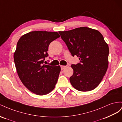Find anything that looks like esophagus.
I'll list each match as a JSON object with an SVG mask.
<instances>
[{
    "label": "esophagus",
    "mask_w": 122,
    "mask_h": 122,
    "mask_svg": "<svg viewBox=\"0 0 122 122\" xmlns=\"http://www.w3.org/2000/svg\"><path fill=\"white\" fill-rule=\"evenodd\" d=\"M65 67H66V66H64V65H61V70H63V69H64Z\"/></svg>",
    "instance_id": "obj_1"
}]
</instances>
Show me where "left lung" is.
Here are the masks:
<instances>
[{
  "instance_id": "obj_1",
  "label": "left lung",
  "mask_w": 122,
  "mask_h": 122,
  "mask_svg": "<svg viewBox=\"0 0 122 122\" xmlns=\"http://www.w3.org/2000/svg\"><path fill=\"white\" fill-rule=\"evenodd\" d=\"M72 56L79 57L80 63L72 64V86L79 91L96 88L105 76L108 66L109 47L98 30L86 27L59 31Z\"/></svg>"
}]
</instances>
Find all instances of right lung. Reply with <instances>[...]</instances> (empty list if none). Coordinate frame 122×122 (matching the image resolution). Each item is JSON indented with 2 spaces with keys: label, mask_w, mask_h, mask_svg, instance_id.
<instances>
[{
  "label": "right lung",
  "mask_w": 122,
  "mask_h": 122,
  "mask_svg": "<svg viewBox=\"0 0 122 122\" xmlns=\"http://www.w3.org/2000/svg\"><path fill=\"white\" fill-rule=\"evenodd\" d=\"M60 37L56 32L33 31L18 40L14 60L19 77L30 91L45 95L53 90L61 71L60 66L44 64L48 46Z\"/></svg>",
  "instance_id": "obj_1"
}]
</instances>
